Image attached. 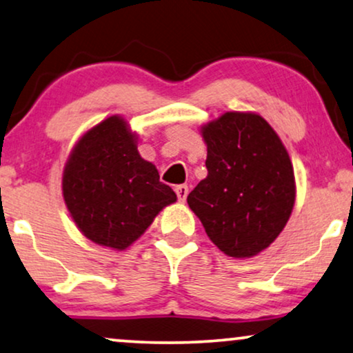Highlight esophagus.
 Listing matches in <instances>:
<instances>
[{"mask_svg": "<svg viewBox=\"0 0 353 353\" xmlns=\"http://www.w3.org/2000/svg\"><path fill=\"white\" fill-rule=\"evenodd\" d=\"M175 192H176V196H178V201L185 202L188 192H190V188H188L186 185H178L175 188Z\"/></svg>", "mask_w": 353, "mask_h": 353, "instance_id": "34e87169", "label": "esophagus"}]
</instances>
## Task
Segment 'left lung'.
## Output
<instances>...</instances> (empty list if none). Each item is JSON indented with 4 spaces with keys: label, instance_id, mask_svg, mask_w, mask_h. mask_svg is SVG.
Instances as JSON below:
<instances>
[{
    "label": "left lung",
    "instance_id": "8db88e82",
    "mask_svg": "<svg viewBox=\"0 0 353 353\" xmlns=\"http://www.w3.org/2000/svg\"><path fill=\"white\" fill-rule=\"evenodd\" d=\"M207 176L188 196L205 233L234 259L267 249L286 226L296 201L286 148L265 119L225 112L202 127Z\"/></svg>",
    "mask_w": 353,
    "mask_h": 353
}]
</instances>
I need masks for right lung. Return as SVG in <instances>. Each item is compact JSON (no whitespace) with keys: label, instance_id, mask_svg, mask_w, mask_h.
<instances>
[{"label":"right lung","instance_id":"1","mask_svg":"<svg viewBox=\"0 0 353 353\" xmlns=\"http://www.w3.org/2000/svg\"><path fill=\"white\" fill-rule=\"evenodd\" d=\"M62 194L86 238L117 250L133 244L163 207L176 201L157 168L139 156L137 137L119 115L88 130L62 176Z\"/></svg>","mask_w":353,"mask_h":353}]
</instances>
